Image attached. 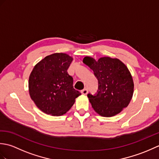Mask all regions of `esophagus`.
<instances>
[{"mask_svg":"<svg viewBox=\"0 0 159 159\" xmlns=\"http://www.w3.org/2000/svg\"><path fill=\"white\" fill-rule=\"evenodd\" d=\"M81 93L84 94V95H86V94L88 93V90H87V89H84L81 91Z\"/></svg>","mask_w":159,"mask_h":159,"instance_id":"obj_1","label":"esophagus"}]
</instances>
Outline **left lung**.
<instances>
[{
    "label": "left lung",
    "mask_w": 159,
    "mask_h": 159,
    "mask_svg": "<svg viewBox=\"0 0 159 159\" xmlns=\"http://www.w3.org/2000/svg\"><path fill=\"white\" fill-rule=\"evenodd\" d=\"M83 61L93 71L98 80L97 93L87 94L94 111L101 116L109 117L127 107L133 95L134 83L125 64L109 57L98 61L85 57Z\"/></svg>",
    "instance_id": "obj_1"
}]
</instances>
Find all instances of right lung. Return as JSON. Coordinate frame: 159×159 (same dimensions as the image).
<instances>
[{
    "instance_id": "add662e5",
    "label": "right lung",
    "mask_w": 159,
    "mask_h": 159,
    "mask_svg": "<svg viewBox=\"0 0 159 159\" xmlns=\"http://www.w3.org/2000/svg\"><path fill=\"white\" fill-rule=\"evenodd\" d=\"M72 57L55 53L36 64L30 74L29 90L39 109L48 115L60 116L72 107L80 93L73 87V78L67 73Z\"/></svg>"
}]
</instances>
